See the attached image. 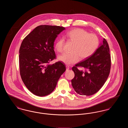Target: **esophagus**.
I'll return each instance as SVG.
<instances>
[{
  "label": "esophagus",
  "mask_w": 128,
  "mask_h": 128,
  "mask_svg": "<svg viewBox=\"0 0 128 128\" xmlns=\"http://www.w3.org/2000/svg\"><path fill=\"white\" fill-rule=\"evenodd\" d=\"M66 70H69V68H70V67H69V66H67V65L66 66Z\"/></svg>",
  "instance_id": "esophagus-1"
}]
</instances>
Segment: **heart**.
<instances>
[{"mask_svg": "<svg viewBox=\"0 0 128 128\" xmlns=\"http://www.w3.org/2000/svg\"><path fill=\"white\" fill-rule=\"evenodd\" d=\"M66 36L74 42L70 53H64L59 55L58 60L68 65L77 63L81 60H84L94 54L98 48L99 40L94 34H89L81 28H76L67 32ZM65 39L59 38L55 44V49L59 52L64 49Z\"/></svg>", "mask_w": 128, "mask_h": 128, "instance_id": "heart-1", "label": "heart"}]
</instances>
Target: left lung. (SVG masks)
<instances>
[{
	"label": "left lung",
	"instance_id": "left-lung-1",
	"mask_svg": "<svg viewBox=\"0 0 128 128\" xmlns=\"http://www.w3.org/2000/svg\"><path fill=\"white\" fill-rule=\"evenodd\" d=\"M77 66L84 67L80 71ZM111 58L108 43L105 39L96 51L90 57L75 65L72 68L74 77L72 84L74 91L81 96H91L103 86L110 73Z\"/></svg>",
	"mask_w": 128,
	"mask_h": 128
}]
</instances>
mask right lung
I'll use <instances>...</instances> for the list:
<instances>
[{"mask_svg": "<svg viewBox=\"0 0 128 128\" xmlns=\"http://www.w3.org/2000/svg\"><path fill=\"white\" fill-rule=\"evenodd\" d=\"M66 29L48 25L36 27L23 40L19 50L22 79L27 89L39 96L54 90L61 75L66 70L60 61L49 64L56 58L54 44L58 36Z\"/></svg>", "mask_w": 128, "mask_h": 128, "instance_id": "obj_1", "label": "right lung"}]
</instances>
